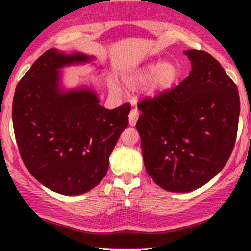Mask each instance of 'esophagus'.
<instances>
[{"label": "esophagus", "instance_id": "obj_1", "mask_svg": "<svg viewBox=\"0 0 251 251\" xmlns=\"http://www.w3.org/2000/svg\"><path fill=\"white\" fill-rule=\"evenodd\" d=\"M138 118H139V112H138L135 108H133L131 112H129V114H128V124H129V126H134L135 124H137Z\"/></svg>", "mask_w": 251, "mask_h": 251}]
</instances>
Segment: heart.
<instances>
[{"label": "heart", "mask_w": 251, "mask_h": 251, "mask_svg": "<svg viewBox=\"0 0 251 251\" xmlns=\"http://www.w3.org/2000/svg\"><path fill=\"white\" fill-rule=\"evenodd\" d=\"M179 76V70L174 61H152L128 72L123 75V82L128 89H138L144 86L149 97H157L174 87ZM112 93H119L116 83H109Z\"/></svg>", "instance_id": "heart-1"}]
</instances>
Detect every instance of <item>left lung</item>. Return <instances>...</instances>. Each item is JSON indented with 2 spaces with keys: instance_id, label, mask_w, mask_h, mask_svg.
Returning <instances> with one entry per match:
<instances>
[{
  "instance_id": "8db88e82",
  "label": "left lung",
  "mask_w": 251,
  "mask_h": 251,
  "mask_svg": "<svg viewBox=\"0 0 251 251\" xmlns=\"http://www.w3.org/2000/svg\"><path fill=\"white\" fill-rule=\"evenodd\" d=\"M191 72L179 86L138 105L137 127L150 177L170 192H190L224 168L237 135L240 96L217 60L184 51Z\"/></svg>"
}]
</instances>
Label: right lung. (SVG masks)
<instances>
[{
    "label": "right lung",
    "instance_id": "obj_1",
    "mask_svg": "<svg viewBox=\"0 0 251 251\" xmlns=\"http://www.w3.org/2000/svg\"><path fill=\"white\" fill-rule=\"evenodd\" d=\"M94 56L50 48L17 83L13 125L25 168L42 185L66 196L96 188L128 125V103L107 109L93 88L66 89L63 67L92 62Z\"/></svg>",
    "mask_w": 251,
    "mask_h": 251
}]
</instances>
